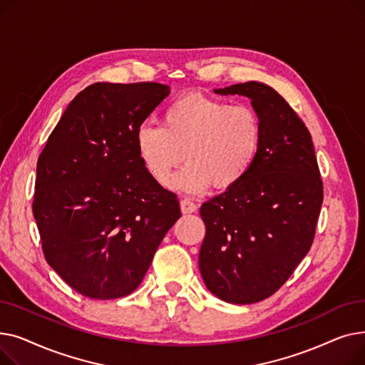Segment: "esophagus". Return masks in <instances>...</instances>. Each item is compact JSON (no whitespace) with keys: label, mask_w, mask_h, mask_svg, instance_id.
<instances>
[{"label":"esophagus","mask_w":365,"mask_h":365,"mask_svg":"<svg viewBox=\"0 0 365 365\" xmlns=\"http://www.w3.org/2000/svg\"><path fill=\"white\" fill-rule=\"evenodd\" d=\"M180 210L183 215H189V213H195L198 210V205L189 198H183L180 200Z\"/></svg>","instance_id":"obj_1"}]
</instances>
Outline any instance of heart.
<instances>
[{
  "mask_svg": "<svg viewBox=\"0 0 365 365\" xmlns=\"http://www.w3.org/2000/svg\"><path fill=\"white\" fill-rule=\"evenodd\" d=\"M262 146V123L248 106L190 93L173 102L163 115V125L142 124L136 131L138 155L160 185L173 170L187 163L168 186L187 194L210 186H237L253 168Z\"/></svg>",
  "mask_w": 365,
  "mask_h": 365,
  "instance_id": "heart-1",
  "label": "heart"
}]
</instances>
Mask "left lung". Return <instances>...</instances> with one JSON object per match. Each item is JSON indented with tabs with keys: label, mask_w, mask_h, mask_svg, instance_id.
I'll return each mask as SVG.
<instances>
[{
	"label": "left lung",
	"mask_w": 365,
	"mask_h": 365,
	"mask_svg": "<svg viewBox=\"0 0 365 365\" xmlns=\"http://www.w3.org/2000/svg\"><path fill=\"white\" fill-rule=\"evenodd\" d=\"M213 91L252 101L262 146L244 180L201 205L200 272L216 297L256 303L272 296L308 255L322 182L311 133L272 87L248 81Z\"/></svg>",
	"instance_id": "1"
}]
</instances>
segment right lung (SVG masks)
I'll use <instances>...</instances> for the list:
<instances>
[{"instance_id": "add662e5", "label": "right lung", "mask_w": 365, "mask_h": 365, "mask_svg": "<svg viewBox=\"0 0 365 365\" xmlns=\"http://www.w3.org/2000/svg\"><path fill=\"white\" fill-rule=\"evenodd\" d=\"M170 94L158 83H96L68 105L36 163L34 217L47 263L75 292L118 299L138 289L178 197L150 178L136 131Z\"/></svg>"}]
</instances>
